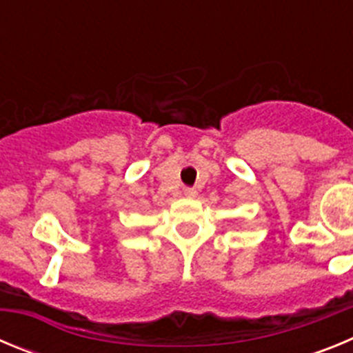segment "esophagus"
<instances>
[{
  "label": "esophagus",
  "mask_w": 353,
  "mask_h": 353,
  "mask_svg": "<svg viewBox=\"0 0 353 353\" xmlns=\"http://www.w3.org/2000/svg\"><path fill=\"white\" fill-rule=\"evenodd\" d=\"M196 194H198V191H196L194 187H185L183 189V196H187V198H194Z\"/></svg>",
  "instance_id": "esophagus-1"
}]
</instances>
